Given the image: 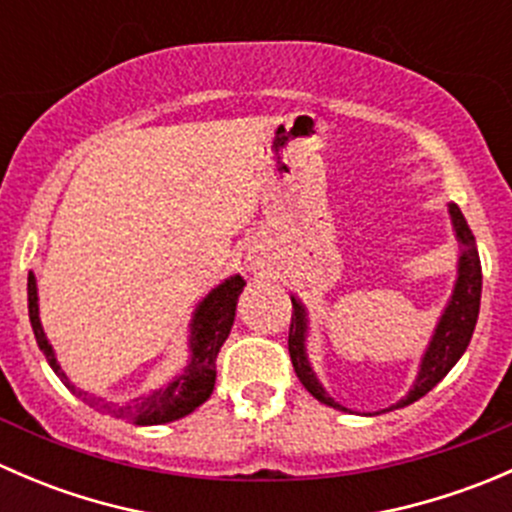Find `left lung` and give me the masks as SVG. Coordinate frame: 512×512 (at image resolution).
<instances>
[{
  "mask_svg": "<svg viewBox=\"0 0 512 512\" xmlns=\"http://www.w3.org/2000/svg\"><path fill=\"white\" fill-rule=\"evenodd\" d=\"M448 213H451L453 230H456L458 242H461L463 252L461 260H458V280L456 289H453V297L448 302L446 312H443L441 322H438L436 334H433L431 344H428L426 354L421 359V369H418L416 384L404 399L399 401L391 409H401V406H409L414 401L426 396L448 371L453 369L463 352H466L468 342L473 337V329L478 322V309H480V285H483V275H480V257L476 250V237H473L471 227H468L466 218L458 210V205H448ZM292 322H289V359H292L294 371H297L299 381H302L304 389L314 396L322 404L332 406V409L349 411L342 404L332 399V396L324 391V386L319 384L317 376H314L312 366L307 361V352H304V337H307V312H304L302 302L292 297ZM386 409V411H391Z\"/></svg>",
  "mask_w": 512,
  "mask_h": 512,
  "instance_id": "8db88e82",
  "label": "left lung"
}]
</instances>
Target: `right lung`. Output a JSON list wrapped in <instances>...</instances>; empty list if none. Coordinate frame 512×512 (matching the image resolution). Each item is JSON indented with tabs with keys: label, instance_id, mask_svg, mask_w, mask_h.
<instances>
[{
	"label": "right lung",
	"instance_id": "right-lung-1",
	"mask_svg": "<svg viewBox=\"0 0 512 512\" xmlns=\"http://www.w3.org/2000/svg\"><path fill=\"white\" fill-rule=\"evenodd\" d=\"M245 280L240 275L230 277L223 285L215 287L203 302L195 309L193 324H190V364L185 366L183 374L175 376L165 389L153 391L148 396H138L131 404H108V401L96 399V396L86 394V391L76 389L69 381V376L61 371L59 361H56L54 349L46 342V334L39 322V302H36V280L29 275L27 292H29V319H32V329L39 349L44 352L46 361L66 384V389L74 391L84 404L91 409L101 411V414L113 418H126V421L138 423V426H153V423H168L175 418H183L193 414L200 404L210 399L215 386V359H218L220 347L225 344L227 334H230L232 322H235V307L237 297H240Z\"/></svg>",
	"mask_w": 512,
	"mask_h": 512
}]
</instances>
